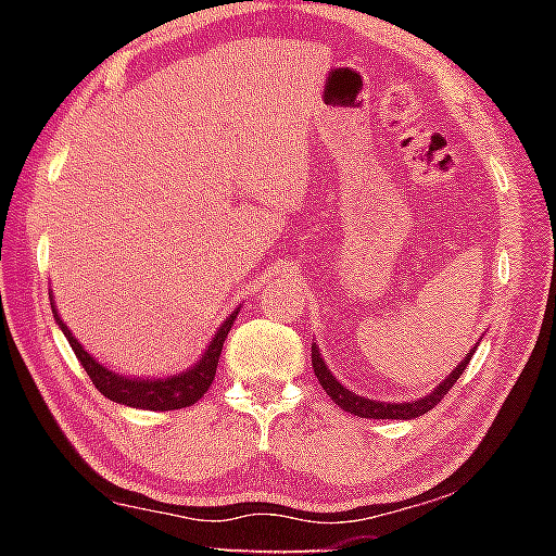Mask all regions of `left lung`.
Instances as JSON below:
<instances>
[{
    "label": "left lung",
    "instance_id": "obj_1",
    "mask_svg": "<svg viewBox=\"0 0 556 556\" xmlns=\"http://www.w3.org/2000/svg\"><path fill=\"white\" fill-rule=\"evenodd\" d=\"M476 348L478 345H473V351H470L464 361H460V365H456V370H451V375L444 382L437 384L434 392H429V394H425V397H419L414 402H397V404L357 397L355 392L345 390L343 384L333 378L331 370L326 368L321 351H318L316 343L312 345V363H314V372H316L318 382H321V388L341 409L355 414V417H365V419H414V417H421V414H427L429 409H434L437 404L444 400V394L454 388V382L460 378V375H464L466 365L470 363V357H473V353H476Z\"/></svg>",
    "mask_w": 556,
    "mask_h": 556
}]
</instances>
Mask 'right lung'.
<instances>
[{
    "instance_id": "add662e5",
    "label": "right lung",
    "mask_w": 556,
    "mask_h": 556,
    "mask_svg": "<svg viewBox=\"0 0 556 556\" xmlns=\"http://www.w3.org/2000/svg\"><path fill=\"white\" fill-rule=\"evenodd\" d=\"M51 312L55 324L68 338L75 357H78L83 368L90 375V380L96 388L105 394L108 400L127 404V407L137 409H152V412H168V409H181L191 407V404L199 402L205 392H208L211 382L215 378V368H218V357L223 351L225 338L232 328V321L238 318V308L225 318L218 333L213 336L211 345L205 348V353L199 363H193L186 372L168 375V378H125V375L108 370L105 365H100L96 357H92L86 348H83L75 336L68 331V326L61 321L59 308L51 304Z\"/></svg>"
}]
</instances>
